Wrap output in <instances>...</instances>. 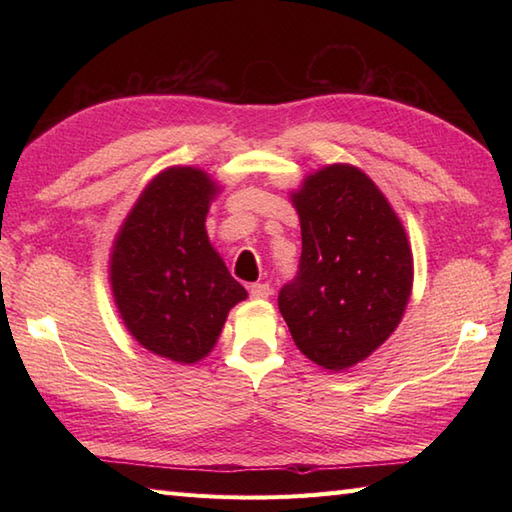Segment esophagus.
Returning a JSON list of instances; mask_svg holds the SVG:
<instances>
[{"mask_svg":"<svg viewBox=\"0 0 512 512\" xmlns=\"http://www.w3.org/2000/svg\"><path fill=\"white\" fill-rule=\"evenodd\" d=\"M248 290L253 299H268L270 295H273V288H270L268 284H253Z\"/></svg>","mask_w":512,"mask_h":512,"instance_id":"1","label":"esophagus"}]
</instances>
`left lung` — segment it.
<instances>
[{"label": "left lung", "instance_id": "1", "mask_svg": "<svg viewBox=\"0 0 512 512\" xmlns=\"http://www.w3.org/2000/svg\"><path fill=\"white\" fill-rule=\"evenodd\" d=\"M292 204L301 259L279 312L303 356L341 372L398 328L413 284L409 239L383 191L352 165L310 173Z\"/></svg>", "mask_w": 512, "mask_h": 512}]
</instances>
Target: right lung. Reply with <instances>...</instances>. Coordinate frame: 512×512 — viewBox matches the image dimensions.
I'll return each instance as SVG.
<instances>
[{
    "label": "right lung",
    "instance_id": "obj_1",
    "mask_svg": "<svg viewBox=\"0 0 512 512\" xmlns=\"http://www.w3.org/2000/svg\"><path fill=\"white\" fill-rule=\"evenodd\" d=\"M217 182L198 167H169L127 213L110 257L116 308L134 339L169 361L198 363L228 310L248 292L206 235Z\"/></svg>",
    "mask_w": 512,
    "mask_h": 512
}]
</instances>
